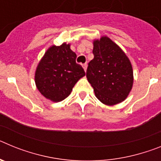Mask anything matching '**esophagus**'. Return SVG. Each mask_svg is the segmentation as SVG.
Masks as SVG:
<instances>
[{"label": "esophagus", "instance_id": "esophagus-1", "mask_svg": "<svg viewBox=\"0 0 161 161\" xmlns=\"http://www.w3.org/2000/svg\"><path fill=\"white\" fill-rule=\"evenodd\" d=\"M82 67H83L84 70H85V72H86V70H87V64H84L82 65Z\"/></svg>", "mask_w": 161, "mask_h": 161}]
</instances>
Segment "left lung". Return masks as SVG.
Wrapping results in <instances>:
<instances>
[{
  "label": "left lung",
  "mask_w": 161,
  "mask_h": 161,
  "mask_svg": "<svg viewBox=\"0 0 161 161\" xmlns=\"http://www.w3.org/2000/svg\"><path fill=\"white\" fill-rule=\"evenodd\" d=\"M94 55L86 72L88 81L98 100L107 106L124 101L133 85V70L128 57L109 38L93 41Z\"/></svg>",
  "instance_id": "1"
}]
</instances>
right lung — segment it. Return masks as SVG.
<instances>
[{
    "mask_svg": "<svg viewBox=\"0 0 161 161\" xmlns=\"http://www.w3.org/2000/svg\"><path fill=\"white\" fill-rule=\"evenodd\" d=\"M76 55L70 44L52 46L45 52L35 71V84L41 94L54 102L69 96L72 88L85 76L83 68L76 63Z\"/></svg>",
    "mask_w": 161,
    "mask_h": 161,
    "instance_id": "1",
    "label": "right lung"
}]
</instances>
